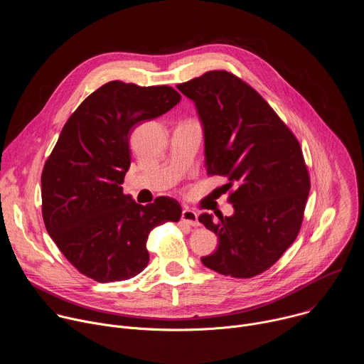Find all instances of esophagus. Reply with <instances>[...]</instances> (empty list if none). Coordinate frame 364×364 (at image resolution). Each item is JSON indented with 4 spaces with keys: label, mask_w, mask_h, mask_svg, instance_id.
Segmentation results:
<instances>
[{
    "label": "esophagus",
    "mask_w": 364,
    "mask_h": 364,
    "mask_svg": "<svg viewBox=\"0 0 364 364\" xmlns=\"http://www.w3.org/2000/svg\"><path fill=\"white\" fill-rule=\"evenodd\" d=\"M181 222L183 223H186V225H188V226H198L200 223H198V216H197V213L194 212V210H191V209H184L183 212H181Z\"/></svg>",
    "instance_id": "1"
}]
</instances>
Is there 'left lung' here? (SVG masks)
I'll list each match as a JSON object with an SVG mask.
<instances>
[{"mask_svg":"<svg viewBox=\"0 0 364 364\" xmlns=\"http://www.w3.org/2000/svg\"><path fill=\"white\" fill-rule=\"evenodd\" d=\"M196 105L204 135L205 168L229 178L223 187L233 215L203 213L218 249L205 268L252 278L271 268L295 240L309 193L298 139L268 102L226 70H212L177 85Z\"/></svg>","mask_w":364,"mask_h":364,"instance_id":"1","label":"left lung"}]
</instances>
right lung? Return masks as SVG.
<instances>
[{
    "label": "right lung",
    "mask_w": 364,
    "mask_h": 364,
    "mask_svg": "<svg viewBox=\"0 0 364 364\" xmlns=\"http://www.w3.org/2000/svg\"><path fill=\"white\" fill-rule=\"evenodd\" d=\"M181 100L170 86L108 82L65 124L41 174L43 220L68 261L96 282L134 278L148 265L149 232L178 222L180 203L159 197L141 205L124 194L136 125Z\"/></svg>",
    "instance_id": "obj_1"
}]
</instances>
